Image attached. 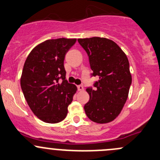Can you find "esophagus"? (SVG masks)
<instances>
[{"label": "esophagus", "mask_w": 160, "mask_h": 160, "mask_svg": "<svg viewBox=\"0 0 160 160\" xmlns=\"http://www.w3.org/2000/svg\"><path fill=\"white\" fill-rule=\"evenodd\" d=\"M77 89H78L79 91H83L84 90V88H83V87L82 85L77 86Z\"/></svg>", "instance_id": "obj_1"}]
</instances>
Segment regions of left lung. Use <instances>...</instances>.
Instances as JSON below:
<instances>
[{"label":"left lung","instance_id":"obj_1","mask_svg":"<svg viewBox=\"0 0 160 160\" xmlns=\"http://www.w3.org/2000/svg\"><path fill=\"white\" fill-rule=\"evenodd\" d=\"M77 40L88 55L92 75L99 77L94 90L87 88L90 100L84 106L85 112L97 123L110 122L118 117L128 98L132 83L128 58L115 42L107 38Z\"/></svg>","mask_w":160,"mask_h":160}]
</instances>
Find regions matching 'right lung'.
I'll use <instances>...</instances> for the list:
<instances>
[{
	"instance_id": "right-lung-1",
	"label": "right lung",
	"mask_w": 160,
	"mask_h": 160,
	"mask_svg": "<svg viewBox=\"0 0 160 160\" xmlns=\"http://www.w3.org/2000/svg\"><path fill=\"white\" fill-rule=\"evenodd\" d=\"M76 41L75 38L45 40L31 50L23 65L21 77L23 96L34 115L45 122L64 120L77 90L65 80L63 66L65 55Z\"/></svg>"
}]
</instances>
